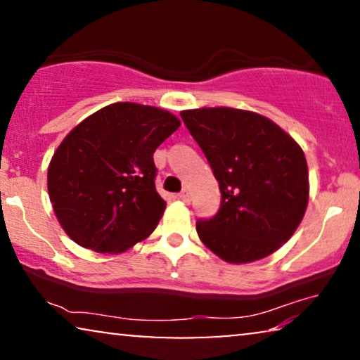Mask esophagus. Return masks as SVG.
Returning <instances> with one entry per match:
<instances>
[{"label": "esophagus", "mask_w": 360, "mask_h": 360, "mask_svg": "<svg viewBox=\"0 0 360 360\" xmlns=\"http://www.w3.org/2000/svg\"><path fill=\"white\" fill-rule=\"evenodd\" d=\"M179 198H180L181 201H190V198H191L190 191H188V190H181L180 193H179Z\"/></svg>", "instance_id": "obj_1"}]
</instances>
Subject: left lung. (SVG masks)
<instances>
[{"label":"left lung","instance_id":"obj_1","mask_svg":"<svg viewBox=\"0 0 360 360\" xmlns=\"http://www.w3.org/2000/svg\"><path fill=\"white\" fill-rule=\"evenodd\" d=\"M219 184L221 206L196 221L201 243L229 264L282 248L308 205V165L292 136L269 117L234 108L180 112Z\"/></svg>","mask_w":360,"mask_h":360}]
</instances>
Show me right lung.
Here are the masks:
<instances>
[{
	"label": "right lung",
	"instance_id": "1",
	"mask_svg": "<svg viewBox=\"0 0 360 360\" xmlns=\"http://www.w3.org/2000/svg\"><path fill=\"white\" fill-rule=\"evenodd\" d=\"M180 127L172 112L137 103L108 105L68 132L47 170L58 223L78 245L120 254L157 228L154 152Z\"/></svg>",
	"mask_w": 360,
	"mask_h": 360
}]
</instances>
